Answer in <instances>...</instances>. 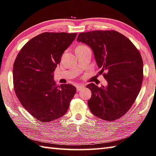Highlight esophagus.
<instances>
[{
    "label": "esophagus",
    "instance_id": "esophagus-1",
    "mask_svg": "<svg viewBox=\"0 0 156 156\" xmlns=\"http://www.w3.org/2000/svg\"><path fill=\"white\" fill-rule=\"evenodd\" d=\"M84 87V85H81V84H80V85H77V86H76V89H77L78 91H79V90H80Z\"/></svg>",
    "mask_w": 156,
    "mask_h": 156
}]
</instances>
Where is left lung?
Segmentation results:
<instances>
[{"label": "left lung", "mask_w": 156, "mask_h": 156, "mask_svg": "<svg viewBox=\"0 0 156 156\" xmlns=\"http://www.w3.org/2000/svg\"><path fill=\"white\" fill-rule=\"evenodd\" d=\"M78 42L92 49L100 73L108 85L87 86L92 95L88 106L101 119L117 120L128 111L140 92L143 79V62L139 51L126 36L115 30L81 33Z\"/></svg>", "instance_id": "left-lung-1"}]
</instances>
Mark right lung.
<instances>
[{
	"instance_id": "add662e5",
	"label": "right lung",
	"mask_w": 156,
	"mask_h": 156,
	"mask_svg": "<svg viewBox=\"0 0 156 156\" xmlns=\"http://www.w3.org/2000/svg\"><path fill=\"white\" fill-rule=\"evenodd\" d=\"M77 33H43L22 47L13 68L16 96L25 109L42 122L61 117L67 112L76 88L56 85L54 72L62 55Z\"/></svg>"
}]
</instances>
